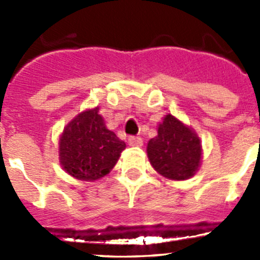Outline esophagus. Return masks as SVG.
Listing matches in <instances>:
<instances>
[{
    "label": "esophagus",
    "mask_w": 260,
    "mask_h": 260,
    "mask_svg": "<svg viewBox=\"0 0 260 260\" xmlns=\"http://www.w3.org/2000/svg\"><path fill=\"white\" fill-rule=\"evenodd\" d=\"M128 144L133 147H141L143 144V141L139 137H130L128 138Z\"/></svg>",
    "instance_id": "obj_1"
}]
</instances>
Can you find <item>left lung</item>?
I'll return each instance as SVG.
<instances>
[{"instance_id":"8db88e82","label":"left lung","mask_w":260,"mask_h":260,"mask_svg":"<svg viewBox=\"0 0 260 260\" xmlns=\"http://www.w3.org/2000/svg\"><path fill=\"white\" fill-rule=\"evenodd\" d=\"M201 138L190 126L168 113L157 126V135L147 144V156L160 176L185 181L195 176L202 162Z\"/></svg>"}]
</instances>
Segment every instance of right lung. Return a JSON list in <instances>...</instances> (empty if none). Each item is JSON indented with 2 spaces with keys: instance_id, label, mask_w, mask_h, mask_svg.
<instances>
[{
  "instance_id": "add662e5",
  "label": "right lung",
  "mask_w": 260,
  "mask_h": 260,
  "mask_svg": "<svg viewBox=\"0 0 260 260\" xmlns=\"http://www.w3.org/2000/svg\"><path fill=\"white\" fill-rule=\"evenodd\" d=\"M126 143L105 126L99 107L86 109L71 119L59 135L62 169L80 181L100 180L114 168Z\"/></svg>"
}]
</instances>
